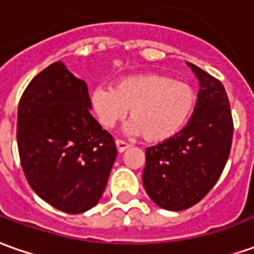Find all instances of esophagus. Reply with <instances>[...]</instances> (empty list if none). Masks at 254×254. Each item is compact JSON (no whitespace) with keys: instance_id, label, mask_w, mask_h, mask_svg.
<instances>
[{"instance_id":"esophagus-1","label":"esophagus","mask_w":254,"mask_h":254,"mask_svg":"<svg viewBox=\"0 0 254 254\" xmlns=\"http://www.w3.org/2000/svg\"><path fill=\"white\" fill-rule=\"evenodd\" d=\"M115 146H117V149H118V151H120V153H124L125 150H127L129 147H130L127 141L120 140V139H117V140H115Z\"/></svg>"}]
</instances>
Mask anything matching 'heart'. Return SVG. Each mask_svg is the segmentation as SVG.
Listing matches in <instances>:
<instances>
[{
	"label": "heart",
	"mask_w": 254,
	"mask_h": 254,
	"mask_svg": "<svg viewBox=\"0 0 254 254\" xmlns=\"http://www.w3.org/2000/svg\"><path fill=\"white\" fill-rule=\"evenodd\" d=\"M91 107L98 122L113 129L129 115L130 134H143L149 141H163L179 133L192 118L197 93L186 82L160 73L134 75L113 87L98 86L91 91Z\"/></svg>",
	"instance_id": "heart-1"
}]
</instances>
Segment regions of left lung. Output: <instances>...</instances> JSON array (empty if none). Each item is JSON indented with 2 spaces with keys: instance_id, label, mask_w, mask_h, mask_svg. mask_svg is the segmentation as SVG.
<instances>
[{
  "instance_id": "8db88e82",
  "label": "left lung",
  "mask_w": 254,
  "mask_h": 254,
  "mask_svg": "<svg viewBox=\"0 0 254 254\" xmlns=\"http://www.w3.org/2000/svg\"><path fill=\"white\" fill-rule=\"evenodd\" d=\"M200 83L197 105L179 133L146 149L143 185L157 206L181 211L194 206L221 177L228 161L234 121L222 83L189 64Z\"/></svg>"
}]
</instances>
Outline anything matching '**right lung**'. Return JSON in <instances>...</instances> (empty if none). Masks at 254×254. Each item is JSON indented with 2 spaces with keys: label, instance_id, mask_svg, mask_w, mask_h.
Instances as JSON below:
<instances>
[{
  "label": "right lung",
  "instance_id": "1",
  "mask_svg": "<svg viewBox=\"0 0 254 254\" xmlns=\"http://www.w3.org/2000/svg\"><path fill=\"white\" fill-rule=\"evenodd\" d=\"M89 108L87 84L62 62L33 77L19 101L16 140L26 179L68 214L97 204L117 158L113 136Z\"/></svg>",
  "mask_w": 254,
  "mask_h": 254
}]
</instances>
